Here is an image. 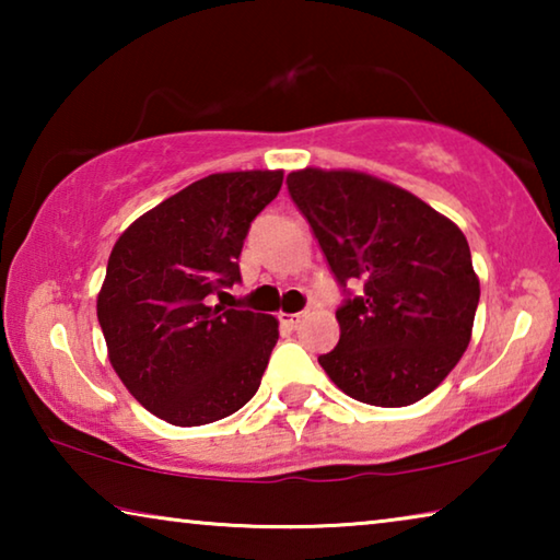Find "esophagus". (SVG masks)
<instances>
[{
  "instance_id": "esophagus-1",
  "label": "esophagus",
  "mask_w": 560,
  "mask_h": 560,
  "mask_svg": "<svg viewBox=\"0 0 560 560\" xmlns=\"http://www.w3.org/2000/svg\"><path fill=\"white\" fill-rule=\"evenodd\" d=\"M303 314H281V324H287L289 328H296L301 324Z\"/></svg>"
}]
</instances>
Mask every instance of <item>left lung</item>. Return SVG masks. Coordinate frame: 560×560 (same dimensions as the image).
<instances>
[{"instance_id": "obj_1", "label": "left lung", "mask_w": 560, "mask_h": 560, "mask_svg": "<svg viewBox=\"0 0 560 560\" xmlns=\"http://www.w3.org/2000/svg\"><path fill=\"white\" fill-rule=\"evenodd\" d=\"M340 287L363 296L336 311L340 338L318 363L353 400L405 407L430 395L471 340L479 279L467 236L407 189L355 170L289 173Z\"/></svg>"}]
</instances>
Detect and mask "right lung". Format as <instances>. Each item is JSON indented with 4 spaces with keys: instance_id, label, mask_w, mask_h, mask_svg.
Returning a JSON list of instances; mask_svg holds the SVG:
<instances>
[{
    "instance_id": "add662e5",
    "label": "right lung",
    "mask_w": 560,
    "mask_h": 560,
    "mask_svg": "<svg viewBox=\"0 0 560 560\" xmlns=\"http://www.w3.org/2000/svg\"><path fill=\"white\" fill-rule=\"evenodd\" d=\"M281 183V170L207 175L138 217L113 246L98 324L113 371L160 420L210 424L259 390L279 320L214 296L240 281L246 232Z\"/></svg>"
}]
</instances>
